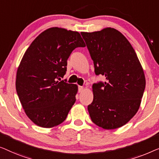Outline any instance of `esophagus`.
Instances as JSON below:
<instances>
[{
    "instance_id": "34e87169",
    "label": "esophagus",
    "mask_w": 159,
    "mask_h": 159,
    "mask_svg": "<svg viewBox=\"0 0 159 159\" xmlns=\"http://www.w3.org/2000/svg\"><path fill=\"white\" fill-rule=\"evenodd\" d=\"M84 88L83 86H79V93H80V92H82L83 91H84Z\"/></svg>"
}]
</instances>
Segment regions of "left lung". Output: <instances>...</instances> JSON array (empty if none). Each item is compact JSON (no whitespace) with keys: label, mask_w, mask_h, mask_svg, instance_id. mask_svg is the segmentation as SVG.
Returning <instances> with one entry per match:
<instances>
[{"label":"left lung","mask_w":159,"mask_h":159,"mask_svg":"<svg viewBox=\"0 0 159 159\" xmlns=\"http://www.w3.org/2000/svg\"><path fill=\"white\" fill-rule=\"evenodd\" d=\"M94 65L105 82L93 84V99L88 106L97 126L113 129L128 122L139 109L146 78L137 55L126 37L114 28L81 32Z\"/></svg>","instance_id":"8db88e82"}]
</instances>
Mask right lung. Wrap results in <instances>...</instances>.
<instances>
[{"label": "right lung", "mask_w": 159, "mask_h": 159, "mask_svg": "<svg viewBox=\"0 0 159 159\" xmlns=\"http://www.w3.org/2000/svg\"><path fill=\"white\" fill-rule=\"evenodd\" d=\"M84 47L78 32L52 27L37 37L24 53L16 89L26 115L35 125L50 128L66 119L78 86L59 80L66 74L73 50Z\"/></svg>", "instance_id": "add662e5"}]
</instances>
